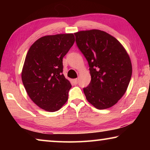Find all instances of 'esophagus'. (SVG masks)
<instances>
[{"mask_svg":"<svg viewBox=\"0 0 150 150\" xmlns=\"http://www.w3.org/2000/svg\"><path fill=\"white\" fill-rule=\"evenodd\" d=\"M73 83H74L75 84H76V85H77V83H78V79H75L73 80Z\"/></svg>","mask_w":150,"mask_h":150,"instance_id":"obj_1","label":"esophagus"}]
</instances>
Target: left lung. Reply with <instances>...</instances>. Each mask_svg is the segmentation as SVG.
I'll use <instances>...</instances> for the list:
<instances>
[{
	"label": "left lung",
	"instance_id": "8db88e82",
	"mask_svg": "<svg viewBox=\"0 0 150 150\" xmlns=\"http://www.w3.org/2000/svg\"><path fill=\"white\" fill-rule=\"evenodd\" d=\"M75 35L89 65L91 81L83 88L86 98L99 110L110 108L128 87L132 73L130 58L118 40L102 30H84Z\"/></svg>",
	"mask_w": 150,
	"mask_h": 150
}]
</instances>
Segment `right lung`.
Returning <instances> with one entry per match:
<instances>
[{"label": "right lung", "mask_w": 150, "mask_h": 150, "mask_svg": "<svg viewBox=\"0 0 150 150\" xmlns=\"http://www.w3.org/2000/svg\"><path fill=\"white\" fill-rule=\"evenodd\" d=\"M75 42L73 34L45 35L28 52L22 80L28 95L35 105L55 112L68 99L71 85L63 74V58Z\"/></svg>", "instance_id": "right-lung-1"}]
</instances>
